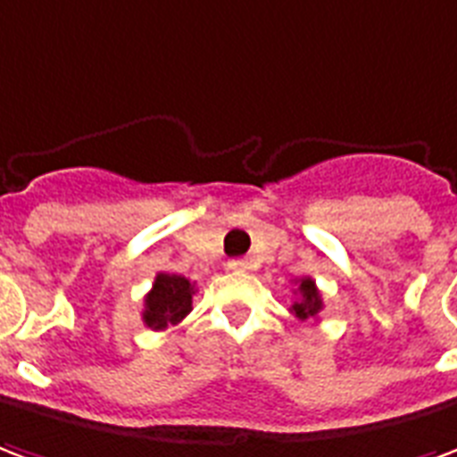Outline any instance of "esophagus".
Returning <instances> with one entry per match:
<instances>
[{
  "instance_id": "1",
  "label": "esophagus",
  "mask_w": 457,
  "mask_h": 457,
  "mask_svg": "<svg viewBox=\"0 0 457 457\" xmlns=\"http://www.w3.org/2000/svg\"><path fill=\"white\" fill-rule=\"evenodd\" d=\"M228 270H233V272H245V270H251V261H245V258H233V261H228Z\"/></svg>"
}]
</instances>
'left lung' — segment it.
Listing matches in <instances>:
<instances>
[{
  "instance_id": "1",
  "label": "left lung",
  "mask_w": 457,
  "mask_h": 457,
  "mask_svg": "<svg viewBox=\"0 0 457 457\" xmlns=\"http://www.w3.org/2000/svg\"><path fill=\"white\" fill-rule=\"evenodd\" d=\"M297 299L292 302L289 312L297 316L299 321H306V319H316L319 312L324 309V299H321V292L316 287V282L312 278H299L297 289H295Z\"/></svg>"
}]
</instances>
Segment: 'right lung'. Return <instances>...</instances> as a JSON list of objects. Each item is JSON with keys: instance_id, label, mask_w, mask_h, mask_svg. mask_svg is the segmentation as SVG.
<instances>
[{"instance_id": "obj_1", "label": "right lung", "mask_w": 457, "mask_h": 457, "mask_svg": "<svg viewBox=\"0 0 457 457\" xmlns=\"http://www.w3.org/2000/svg\"><path fill=\"white\" fill-rule=\"evenodd\" d=\"M195 282L185 275L158 272L151 292L143 299V324L153 331H165L168 326L179 324L192 312Z\"/></svg>"}]
</instances>
